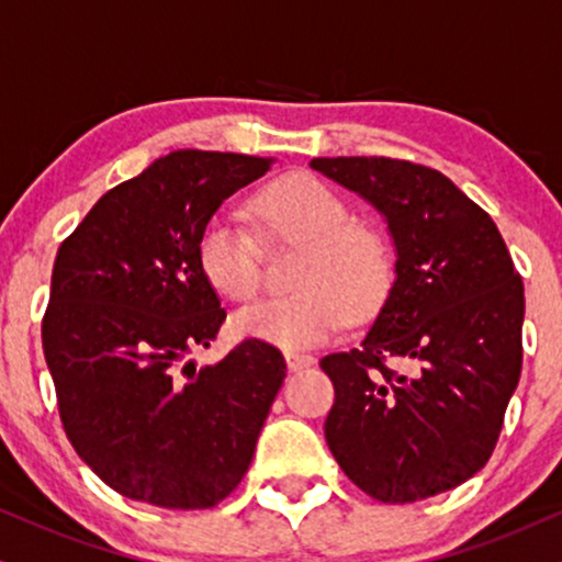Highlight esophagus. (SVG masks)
Masks as SVG:
<instances>
[{"label":"esophagus","mask_w":562,"mask_h":562,"mask_svg":"<svg viewBox=\"0 0 562 562\" xmlns=\"http://www.w3.org/2000/svg\"><path fill=\"white\" fill-rule=\"evenodd\" d=\"M285 360H288L290 371H303V368L316 363V358H311V355H303V352H288Z\"/></svg>","instance_id":"34e87169"}]
</instances>
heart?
Here are the masks:
<instances>
[{"instance_id":"obj_1","label":"heart","mask_w":562,"mask_h":562,"mask_svg":"<svg viewBox=\"0 0 562 562\" xmlns=\"http://www.w3.org/2000/svg\"><path fill=\"white\" fill-rule=\"evenodd\" d=\"M265 238L301 246L293 293L251 303L233 316L240 337L297 352L326 342L347 322L373 316L392 290V254L368 225L352 223L342 196L314 176L295 173L257 199ZM196 259L220 295L244 303L261 280L259 240L238 217L215 215L199 236Z\"/></svg>"}]
</instances>
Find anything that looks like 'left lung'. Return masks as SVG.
Listing matches in <instances>:
<instances>
[{
	"label": "left lung",
	"instance_id": "1",
	"mask_svg": "<svg viewBox=\"0 0 562 562\" xmlns=\"http://www.w3.org/2000/svg\"><path fill=\"white\" fill-rule=\"evenodd\" d=\"M392 236L394 282L334 383L329 451L363 493L415 503L487 464L521 375L524 285L493 217L438 170L392 158H314ZM408 371L396 374L386 359Z\"/></svg>",
	"mask_w": 562,
	"mask_h": 562
}]
</instances>
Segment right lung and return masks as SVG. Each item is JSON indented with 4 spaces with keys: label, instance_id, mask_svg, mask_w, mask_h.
I'll return each instance as SVG.
<instances>
[{
    "label": "right lung",
    "instance_id": "1",
    "mask_svg": "<svg viewBox=\"0 0 562 562\" xmlns=\"http://www.w3.org/2000/svg\"><path fill=\"white\" fill-rule=\"evenodd\" d=\"M274 158L176 150L98 199L59 246L44 355L75 451L105 485L160 508H212L251 464L285 358L246 339L189 358L225 308L196 259L225 199Z\"/></svg>",
    "mask_w": 562,
    "mask_h": 562
}]
</instances>
